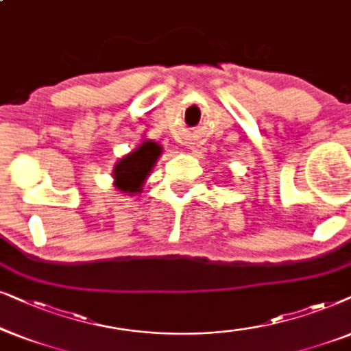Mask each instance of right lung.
<instances>
[{"label":"right lung","instance_id":"obj_1","mask_svg":"<svg viewBox=\"0 0 351 351\" xmlns=\"http://www.w3.org/2000/svg\"><path fill=\"white\" fill-rule=\"evenodd\" d=\"M163 147L152 139H143L132 152L120 158L114 165L112 178L117 191L125 195H136L143 193L149 173L156 167Z\"/></svg>","mask_w":351,"mask_h":351}]
</instances>
